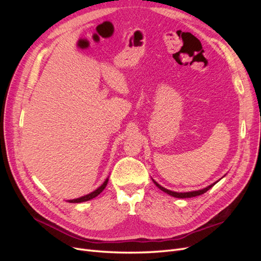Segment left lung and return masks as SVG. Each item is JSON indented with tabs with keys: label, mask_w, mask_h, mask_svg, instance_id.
<instances>
[{
	"label": "left lung",
	"mask_w": 261,
	"mask_h": 261,
	"mask_svg": "<svg viewBox=\"0 0 261 261\" xmlns=\"http://www.w3.org/2000/svg\"><path fill=\"white\" fill-rule=\"evenodd\" d=\"M153 180V179H152ZM153 183L159 187L162 192H164V193H167V194H169L170 196H173V197H176V198H192V197H196V196H199V195H202V194H204L206 193L207 191H209V189L213 186V185H216L217 184V181L216 183H213V184H211V185H209L208 187H206V188H203V189H200V191H194V192H186V193H177V192H172V191H169V189H167V188H164V187H162L161 185H159L156 183L155 180H153Z\"/></svg>",
	"instance_id": "obj_1"
}]
</instances>
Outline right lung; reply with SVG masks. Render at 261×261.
<instances>
[{"mask_svg":"<svg viewBox=\"0 0 261 261\" xmlns=\"http://www.w3.org/2000/svg\"><path fill=\"white\" fill-rule=\"evenodd\" d=\"M108 180H109V178H107V179L105 180V183L102 184L100 187H98L94 192H92V193H90V194H88V195H85V196H83V197H80V198L68 200V202L78 203V202H84V201H87V200H90V199L94 198V197H97L100 193L103 192V189L106 188V186H107V184H108Z\"/></svg>","mask_w":261,"mask_h":261,"instance_id":"right-lung-1","label":"right lung"}]
</instances>
